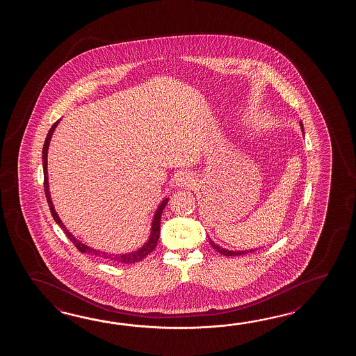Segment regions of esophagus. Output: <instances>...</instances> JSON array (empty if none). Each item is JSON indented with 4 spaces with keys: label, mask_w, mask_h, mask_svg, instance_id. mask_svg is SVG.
I'll use <instances>...</instances> for the list:
<instances>
[{
    "label": "esophagus",
    "mask_w": 356,
    "mask_h": 356,
    "mask_svg": "<svg viewBox=\"0 0 356 356\" xmlns=\"http://www.w3.org/2000/svg\"><path fill=\"white\" fill-rule=\"evenodd\" d=\"M192 183H193L192 177L188 173H179L175 178V184L181 188H188L192 186Z\"/></svg>",
    "instance_id": "obj_1"
}]
</instances>
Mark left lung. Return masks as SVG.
<instances>
[{
	"mask_svg": "<svg viewBox=\"0 0 356 356\" xmlns=\"http://www.w3.org/2000/svg\"><path fill=\"white\" fill-rule=\"evenodd\" d=\"M300 126H302V123L300 122ZM210 244H211L212 248L215 250H218L219 253H221V254H224V256H241V254H245V253H248V252H253L254 250H224V248H221L220 245H218V244H215V243L212 242L211 239H210Z\"/></svg>",
	"mask_w": 356,
	"mask_h": 356,
	"instance_id": "8db88e82",
	"label": "left lung"
}]
</instances>
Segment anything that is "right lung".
I'll return each mask as SVG.
<instances>
[{"mask_svg":"<svg viewBox=\"0 0 356 356\" xmlns=\"http://www.w3.org/2000/svg\"><path fill=\"white\" fill-rule=\"evenodd\" d=\"M58 122L60 121L56 122L54 126L51 127V129H49V132H48V135H47L46 141H44V146H43V152H42V154H43V172H44V192H46L47 202H48V206H49V210H51V213H52V216H54V221L62 227V230L65 232V234L67 235L68 239L74 243V245H75L76 248L80 250L81 253L92 254V256H95V257L106 258V259H111V261H113V262H118V264H123V265H132V264L140 262V261L144 259L149 253H152V250H155L156 244H158L160 235V219H161L163 210H164L165 206H167L168 198L163 200V202L159 204L158 210L155 211L154 219H152V233H150V236H149L147 242L145 243L144 245H143L140 250H134V252H129V253H123V254H112V253H106V252H102V250H94V248H90V247L85 245L83 243L79 242L75 236L68 232L66 227L63 225V222L60 221L58 215H57V212L54 210V204H52V200H51V195H49L48 172H47V155H48L49 141H51V138H52L54 129L57 127Z\"/></svg>","mask_w":356,"mask_h":356,"instance_id":"add662e5","label":"right lung"}]
</instances>
